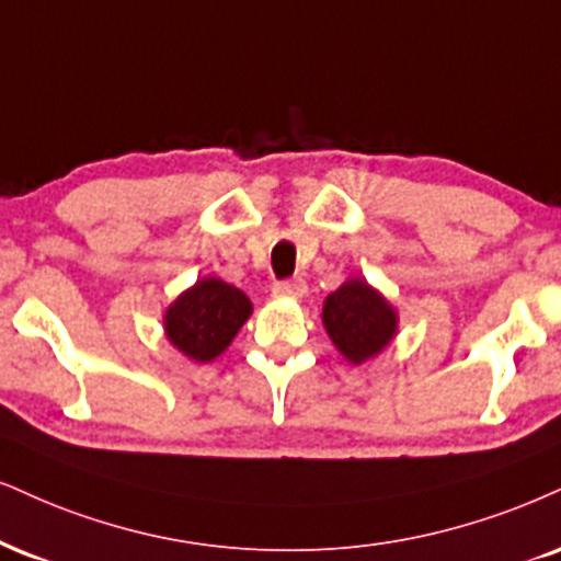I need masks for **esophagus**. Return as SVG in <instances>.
<instances>
[{
  "instance_id": "esophagus-1",
  "label": "esophagus",
  "mask_w": 561,
  "mask_h": 561,
  "mask_svg": "<svg viewBox=\"0 0 561 561\" xmlns=\"http://www.w3.org/2000/svg\"><path fill=\"white\" fill-rule=\"evenodd\" d=\"M273 294L275 296H291V299H301V296L307 294V283H304V278L278 280L273 286Z\"/></svg>"
}]
</instances>
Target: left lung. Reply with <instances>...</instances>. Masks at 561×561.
<instances>
[{
  "label": "left lung",
  "mask_w": 561,
  "mask_h": 561,
  "mask_svg": "<svg viewBox=\"0 0 561 561\" xmlns=\"http://www.w3.org/2000/svg\"><path fill=\"white\" fill-rule=\"evenodd\" d=\"M322 322L337 351L348 362L362 364L385 348L396 335V312L366 280H348L328 296Z\"/></svg>",
  "instance_id": "left-lung-1"
}]
</instances>
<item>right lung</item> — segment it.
Returning <instances> with one entry per match:
<instances>
[{"label": "right lung", "mask_w": 561, "mask_h": 561, "mask_svg": "<svg viewBox=\"0 0 561 561\" xmlns=\"http://www.w3.org/2000/svg\"><path fill=\"white\" fill-rule=\"evenodd\" d=\"M249 312L252 304L239 288L205 278L171 304L165 312V333L184 356L213 362L233 341Z\"/></svg>", "instance_id": "add662e5"}]
</instances>
